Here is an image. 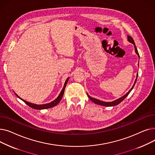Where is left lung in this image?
Listing matches in <instances>:
<instances>
[{"instance_id": "left-lung-1", "label": "left lung", "mask_w": 155, "mask_h": 155, "mask_svg": "<svg viewBox=\"0 0 155 155\" xmlns=\"http://www.w3.org/2000/svg\"><path fill=\"white\" fill-rule=\"evenodd\" d=\"M127 40H128L129 42L131 43H133V44L134 45V49H135V52H136V53L137 54L138 57H139V59H140V55H139V53H138V51H137V48H136V45H135V43H134V41L133 39L131 36H127ZM138 66H139V63H138ZM137 76H138V73H137V74L136 78V80H135V82H134V84H133L132 88L129 90V91L127 93H126L124 96L121 97L120 98H119V99H117V100L114 101H112V102H107L101 101L98 100V99H97L92 98V97H91L90 95H88V94H87V96H88V97L89 99H90L93 102H94V103L96 104L103 105V106H107V107L114 106V105H118L119 104H120L122 101H123L126 98V97L129 95V94L130 92H131V91L133 90V87H134V85H135V84H136V82Z\"/></svg>"}]
</instances>
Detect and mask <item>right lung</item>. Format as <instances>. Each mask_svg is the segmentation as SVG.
Masks as SVG:
<instances>
[{"label":"right lung","instance_id":"1","mask_svg":"<svg viewBox=\"0 0 155 155\" xmlns=\"http://www.w3.org/2000/svg\"><path fill=\"white\" fill-rule=\"evenodd\" d=\"M68 79H69V77L66 80V81H65L64 82V85L63 86V88H62V90L60 94V95H58V97H57V98L54 100L53 101L51 102L50 103H48V104H41V105H38V104H32V103H30L29 102H27L26 101L23 100L22 99H21V97L19 96H18L17 94H16L15 92V94L16 95V96H17L18 98H19L21 100H22V101H24V102H25L28 105H29V107H31V108L32 109H38V110H40V109H48V108H51L54 106H56V105L58 104L60 101L61 100L62 97H63V95L64 94V89H65V87H66V85L67 84V82L68 81Z\"/></svg>","mask_w":155,"mask_h":155}]
</instances>
